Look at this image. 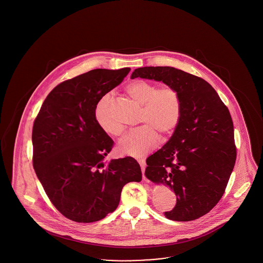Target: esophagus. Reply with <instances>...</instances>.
<instances>
[{"label":"esophagus","mask_w":263,"mask_h":263,"mask_svg":"<svg viewBox=\"0 0 263 263\" xmlns=\"http://www.w3.org/2000/svg\"><path fill=\"white\" fill-rule=\"evenodd\" d=\"M138 163H140V166H141V168H142V172L144 173V171H145V168H146V162H145L144 160H139Z\"/></svg>","instance_id":"34e87169"}]
</instances>
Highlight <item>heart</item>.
Here are the masks:
<instances>
[{
  "label": "heart",
  "mask_w": 263,
  "mask_h": 263,
  "mask_svg": "<svg viewBox=\"0 0 263 263\" xmlns=\"http://www.w3.org/2000/svg\"><path fill=\"white\" fill-rule=\"evenodd\" d=\"M126 91L142 104L139 122L143 125L119 142L118 151L126 156L141 158L158 145L159 133L163 137L174 133L181 117V98L175 88H159L157 84L143 80L131 82ZM112 104L111 96L104 95L96 105L95 117L106 134L118 137L124 132V126L113 117Z\"/></svg>",
  "instance_id": "1"
}]
</instances>
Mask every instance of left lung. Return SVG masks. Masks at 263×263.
I'll return each mask as SVG.
<instances>
[{"label":"left lung","mask_w":263,"mask_h":263,"mask_svg":"<svg viewBox=\"0 0 263 263\" xmlns=\"http://www.w3.org/2000/svg\"><path fill=\"white\" fill-rule=\"evenodd\" d=\"M135 78L163 82L180 95V121L167 143L147 159L145 175L175 191L176 204L164 212L167 219H198L221 199L236 163L229 109L209 83L174 67L138 68Z\"/></svg>","instance_id":"1"}]
</instances>
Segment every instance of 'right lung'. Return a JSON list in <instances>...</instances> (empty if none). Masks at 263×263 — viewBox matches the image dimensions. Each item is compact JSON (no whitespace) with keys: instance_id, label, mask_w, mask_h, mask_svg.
Listing matches in <instances>:
<instances>
[{"instance_id":"add662e5","label":"right lung","mask_w":263,"mask_h":263,"mask_svg":"<svg viewBox=\"0 0 263 263\" xmlns=\"http://www.w3.org/2000/svg\"><path fill=\"white\" fill-rule=\"evenodd\" d=\"M130 70L96 69L63 82L34 120L35 174L56 209L78 223L103 219L117 208L126 183L142 180L141 167L131 157L104 163L113 141L95 117L99 100Z\"/></svg>"}]
</instances>
